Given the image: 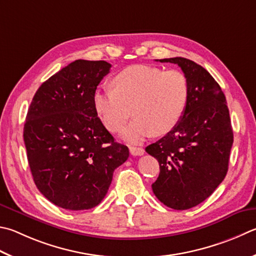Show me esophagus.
Here are the masks:
<instances>
[{"label":"esophagus","instance_id":"1","mask_svg":"<svg viewBox=\"0 0 256 256\" xmlns=\"http://www.w3.org/2000/svg\"><path fill=\"white\" fill-rule=\"evenodd\" d=\"M130 153H131L132 156H142L144 153V150L142 148H138V146H131L130 148Z\"/></svg>","mask_w":256,"mask_h":256}]
</instances>
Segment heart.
<instances>
[{
  "mask_svg": "<svg viewBox=\"0 0 256 256\" xmlns=\"http://www.w3.org/2000/svg\"><path fill=\"white\" fill-rule=\"evenodd\" d=\"M113 87L94 92L97 115L110 131L116 132L131 115L136 116L120 131L130 143H140L156 134L164 136L176 126L189 98V82L182 72L164 70L148 64H133L115 75Z\"/></svg>",
  "mask_w": 256,
  "mask_h": 256,
  "instance_id": "b5f03b06",
  "label": "heart"
}]
</instances>
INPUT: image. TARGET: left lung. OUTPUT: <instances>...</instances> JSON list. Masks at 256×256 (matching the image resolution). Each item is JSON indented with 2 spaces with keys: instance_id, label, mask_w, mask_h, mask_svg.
Returning a JSON list of instances; mask_svg holds the SVG:
<instances>
[{
  "instance_id": "obj_1",
  "label": "left lung",
  "mask_w": 256,
  "mask_h": 256,
  "mask_svg": "<svg viewBox=\"0 0 256 256\" xmlns=\"http://www.w3.org/2000/svg\"><path fill=\"white\" fill-rule=\"evenodd\" d=\"M160 62L181 68L189 82V98L176 126L146 151L160 164L152 184L156 197L166 207L184 210L202 202L224 180L233 130L224 92L205 68L181 57Z\"/></svg>"
}]
</instances>
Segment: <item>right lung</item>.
Segmentation results:
<instances>
[{
    "instance_id": "right-lung-1",
    "label": "right lung",
    "mask_w": 256,
    "mask_h": 256,
    "mask_svg": "<svg viewBox=\"0 0 256 256\" xmlns=\"http://www.w3.org/2000/svg\"><path fill=\"white\" fill-rule=\"evenodd\" d=\"M112 64L75 60L46 80L28 110L23 138L39 192L56 206L84 210L98 205L128 148L114 141L92 97Z\"/></svg>"
}]
</instances>
